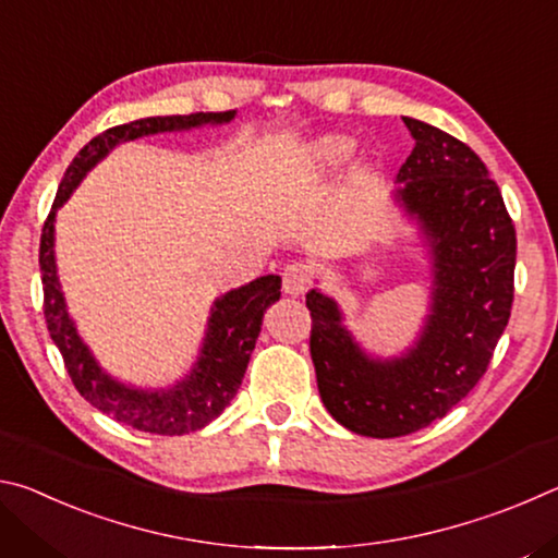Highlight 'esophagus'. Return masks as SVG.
<instances>
[{
	"mask_svg": "<svg viewBox=\"0 0 558 558\" xmlns=\"http://www.w3.org/2000/svg\"><path fill=\"white\" fill-rule=\"evenodd\" d=\"M310 288V268L305 263H288L282 268V290L292 298L305 295V290Z\"/></svg>",
	"mask_w": 558,
	"mask_h": 558,
	"instance_id": "34e87169",
	"label": "esophagus"
}]
</instances>
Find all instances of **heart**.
Here are the masks:
<instances>
[{"mask_svg":"<svg viewBox=\"0 0 558 558\" xmlns=\"http://www.w3.org/2000/svg\"><path fill=\"white\" fill-rule=\"evenodd\" d=\"M354 143L349 137H323L319 143L313 145L307 155V165L310 172H325V169H332L337 165H342L344 159L352 155Z\"/></svg>","mask_w":558,"mask_h":558,"instance_id":"1","label":"heart"}]
</instances>
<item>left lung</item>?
Returning a JSON list of instances; mask_svg holds the SVG:
<instances>
[{
	"mask_svg": "<svg viewBox=\"0 0 558 558\" xmlns=\"http://www.w3.org/2000/svg\"><path fill=\"white\" fill-rule=\"evenodd\" d=\"M415 147L401 165L396 204L418 223L433 263L430 313L401 356L366 354L325 292H307L310 354L325 409L366 438L430 426L465 399L509 323L517 233L483 159L448 132L403 118Z\"/></svg>",
	"mask_w": 558,
	"mask_h": 558,
	"instance_id": "left-lung-1",
	"label": "left lung"
}]
</instances>
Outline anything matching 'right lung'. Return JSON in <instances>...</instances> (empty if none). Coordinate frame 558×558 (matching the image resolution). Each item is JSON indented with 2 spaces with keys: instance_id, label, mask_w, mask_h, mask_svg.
Returning a JSON list of instances; mask_svg holds the SVG:
<instances>
[{
  "instance_id": "1",
  "label": "right lung",
  "mask_w": 558,
  "mask_h": 558,
  "mask_svg": "<svg viewBox=\"0 0 558 558\" xmlns=\"http://www.w3.org/2000/svg\"><path fill=\"white\" fill-rule=\"evenodd\" d=\"M233 118L235 110L192 112V116L132 120L128 125H116L100 132L98 137H93L75 155L69 169H65L51 214L41 229L39 266L44 282V315L73 386L83 399L110 415V418L137 430L157 433V436H184V433L199 430L209 426L216 415L231 403L241 386L245 366H248L253 347H256L263 313H266L268 305L280 300V276L256 278L248 286H241L216 298L199 359H196L192 372L184 379H179L174 386H167V389H135V386L122 384L116 376L100 369L96 356L90 354L88 344L83 342L78 329L73 325L61 292L59 272H56V211L69 202V196L81 184V179L120 143L157 135V132L223 125V122H231Z\"/></svg>"
}]
</instances>
